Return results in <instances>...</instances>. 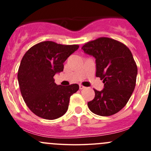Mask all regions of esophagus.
Wrapping results in <instances>:
<instances>
[{"instance_id":"esophagus-1","label":"esophagus","mask_w":151,"mask_h":151,"mask_svg":"<svg viewBox=\"0 0 151 151\" xmlns=\"http://www.w3.org/2000/svg\"><path fill=\"white\" fill-rule=\"evenodd\" d=\"M79 88H80V90H83V89H84L85 87L83 86V85H79Z\"/></svg>"}]
</instances>
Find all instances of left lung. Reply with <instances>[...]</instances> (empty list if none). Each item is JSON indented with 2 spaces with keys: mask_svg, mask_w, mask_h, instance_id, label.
I'll return each mask as SVG.
<instances>
[{
  "mask_svg": "<svg viewBox=\"0 0 151 151\" xmlns=\"http://www.w3.org/2000/svg\"><path fill=\"white\" fill-rule=\"evenodd\" d=\"M82 50L96 58V76L103 80L102 91L88 102L90 110L101 116H110L122 109L136 85L137 66L132 52L121 42L100 37L85 43Z\"/></svg>",
  "mask_w": 151,
  "mask_h": 151,
  "instance_id": "1",
  "label": "left lung"
}]
</instances>
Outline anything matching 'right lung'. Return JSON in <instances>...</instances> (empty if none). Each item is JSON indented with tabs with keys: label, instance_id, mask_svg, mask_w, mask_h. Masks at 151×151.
Listing matches in <instances>:
<instances>
[{
	"label": "right lung",
	"instance_id": "1",
	"mask_svg": "<svg viewBox=\"0 0 151 151\" xmlns=\"http://www.w3.org/2000/svg\"><path fill=\"white\" fill-rule=\"evenodd\" d=\"M78 48V45L46 41L33 45L24 55L18 83L25 104L36 115L54 120L66 112L70 96L78 91L79 85H57L53 77L63 71L65 60Z\"/></svg>",
	"mask_w": 151,
	"mask_h": 151
}]
</instances>
